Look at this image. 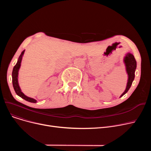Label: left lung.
Returning a JSON list of instances; mask_svg holds the SVG:
<instances>
[{
	"instance_id": "obj_1",
	"label": "left lung",
	"mask_w": 151,
	"mask_h": 151,
	"mask_svg": "<svg viewBox=\"0 0 151 151\" xmlns=\"http://www.w3.org/2000/svg\"><path fill=\"white\" fill-rule=\"evenodd\" d=\"M124 62L125 63L126 72L128 75V80L125 90L120 97L125 95L130 88L133 81L134 79V72H135V70L137 68V61L132 53L128 52L125 55L124 59Z\"/></svg>"
}]
</instances>
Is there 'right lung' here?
<instances>
[{"instance_id": "right-lung-1", "label": "right lung", "mask_w": 151, "mask_h": 151, "mask_svg": "<svg viewBox=\"0 0 151 151\" xmlns=\"http://www.w3.org/2000/svg\"><path fill=\"white\" fill-rule=\"evenodd\" d=\"M24 52H25V50H24L21 52V55H19V57L18 58L17 64H16L14 65V67H13V71H12L13 86V88L14 89L16 93H17L18 96H19L20 97H21L23 99H24L25 100H26L27 101H29L31 103H37V101L35 99L29 97L22 92L20 87L19 86V83H18V72H19L20 67H21V63L22 56H23L24 54Z\"/></svg>"}]
</instances>
